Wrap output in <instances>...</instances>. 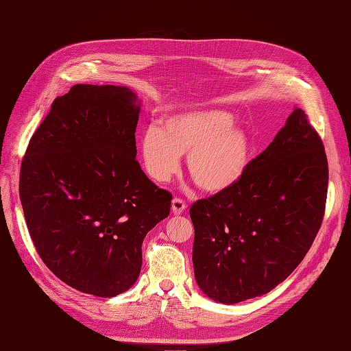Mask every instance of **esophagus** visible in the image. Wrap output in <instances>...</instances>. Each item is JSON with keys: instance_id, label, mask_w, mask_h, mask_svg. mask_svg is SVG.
<instances>
[{"instance_id": "esophagus-1", "label": "esophagus", "mask_w": 351, "mask_h": 351, "mask_svg": "<svg viewBox=\"0 0 351 351\" xmlns=\"http://www.w3.org/2000/svg\"><path fill=\"white\" fill-rule=\"evenodd\" d=\"M186 208H187V205H186V202H184L183 199H180V197H174V199H173L171 210H173V214H174V215L183 214V212L186 210Z\"/></svg>"}]
</instances>
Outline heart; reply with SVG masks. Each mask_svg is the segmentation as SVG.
<instances>
[{
	"instance_id": "b5f03b06",
	"label": "heart",
	"mask_w": 351,
	"mask_h": 351,
	"mask_svg": "<svg viewBox=\"0 0 351 351\" xmlns=\"http://www.w3.org/2000/svg\"><path fill=\"white\" fill-rule=\"evenodd\" d=\"M222 110H190L162 119L159 129L149 127L139 142L146 174L156 183H168L187 155V171L208 193L234 187L246 174L252 142L243 127Z\"/></svg>"
}]
</instances>
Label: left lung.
<instances>
[{
    "label": "left lung",
    "instance_id": "8db88e82",
    "mask_svg": "<svg viewBox=\"0 0 351 351\" xmlns=\"http://www.w3.org/2000/svg\"><path fill=\"white\" fill-rule=\"evenodd\" d=\"M326 192L324 143L304 111L294 108L234 187L190 208L200 290L234 304L275 289L309 252Z\"/></svg>",
    "mask_w": 351,
    "mask_h": 351
}]
</instances>
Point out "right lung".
I'll list each match as a JSON object with an SVG mask.
<instances>
[{"instance_id": "right-lung-1", "label": "right lung", "mask_w": 351, "mask_h": 351, "mask_svg": "<svg viewBox=\"0 0 351 351\" xmlns=\"http://www.w3.org/2000/svg\"><path fill=\"white\" fill-rule=\"evenodd\" d=\"M141 105L129 88L74 84L32 136L19 193L40 259L82 293L114 297L139 278L142 243L171 193L136 161Z\"/></svg>"}]
</instances>
